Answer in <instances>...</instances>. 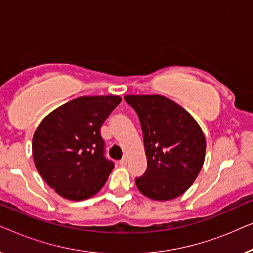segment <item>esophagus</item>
I'll list each match as a JSON object with an SVG mask.
<instances>
[{"label": "esophagus", "instance_id": "1", "mask_svg": "<svg viewBox=\"0 0 253 253\" xmlns=\"http://www.w3.org/2000/svg\"><path fill=\"white\" fill-rule=\"evenodd\" d=\"M126 162H127V157H126V155H124V157L120 160V165L121 166H126Z\"/></svg>", "mask_w": 253, "mask_h": 253}]
</instances>
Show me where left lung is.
Wrapping results in <instances>:
<instances>
[{
	"label": "left lung",
	"instance_id": "obj_1",
	"mask_svg": "<svg viewBox=\"0 0 253 253\" xmlns=\"http://www.w3.org/2000/svg\"><path fill=\"white\" fill-rule=\"evenodd\" d=\"M139 117L147 169L136 184L144 196L170 200L188 190L205 159L206 140L199 124L177 103L162 95H126Z\"/></svg>",
	"mask_w": 253,
	"mask_h": 253
}]
</instances>
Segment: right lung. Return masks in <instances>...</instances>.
Segmentation results:
<instances>
[{"instance_id":"right-lung-1","label":"right lung","mask_w":253,"mask_h":253,"mask_svg":"<svg viewBox=\"0 0 253 253\" xmlns=\"http://www.w3.org/2000/svg\"><path fill=\"white\" fill-rule=\"evenodd\" d=\"M120 96H81L44 117L32 140L34 164L48 185L70 200L94 196L114 168L101 126Z\"/></svg>"}]
</instances>
